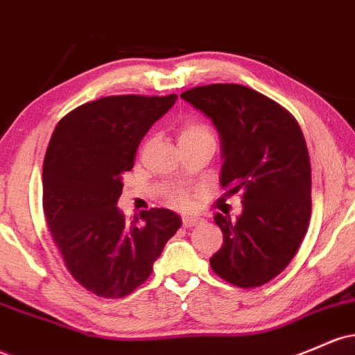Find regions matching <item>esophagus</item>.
Segmentation results:
<instances>
[{
    "instance_id": "1",
    "label": "esophagus",
    "mask_w": 355,
    "mask_h": 355,
    "mask_svg": "<svg viewBox=\"0 0 355 355\" xmlns=\"http://www.w3.org/2000/svg\"><path fill=\"white\" fill-rule=\"evenodd\" d=\"M182 222H184L185 227H193V225L204 224V219L198 216H184L182 217Z\"/></svg>"
}]
</instances>
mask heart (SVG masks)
Masks as SVG:
<instances>
[{
    "label": "heart",
    "instance_id": "obj_1",
    "mask_svg": "<svg viewBox=\"0 0 355 355\" xmlns=\"http://www.w3.org/2000/svg\"><path fill=\"white\" fill-rule=\"evenodd\" d=\"M200 136H212L210 135V130L205 126L204 123L196 119H187L184 124L180 126V131H178V141H187V139H193V138H200ZM168 200L171 204L180 205V207H187L190 205V196L189 193L182 192V190H177L170 196Z\"/></svg>",
    "mask_w": 355,
    "mask_h": 355
}]
</instances>
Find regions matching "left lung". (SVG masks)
<instances>
[{"instance_id":"obj_1","label":"left lung","mask_w":355,"mask_h":355,"mask_svg":"<svg viewBox=\"0 0 355 355\" xmlns=\"http://www.w3.org/2000/svg\"><path fill=\"white\" fill-rule=\"evenodd\" d=\"M180 97L212 119L220 185L243 198L236 220L214 217L224 244L210 266L234 286L264 285L290 264L309 229L311 168L302 130L285 107L246 85H200Z\"/></svg>"}]
</instances>
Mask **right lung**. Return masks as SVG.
Here are the masks:
<instances>
[{"label":"right lung","mask_w":355,"mask_h":355,"mask_svg":"<svg viewBox=\"0 0 355 355\" xmlns=\"http://www.w3.org/2000/svg\"><path fill=\"white\" fill-rule=\"evenodd\" d=\"M177 96H107L58 121L44 159V212L65 266L97 297L123 298L150 278L182 219L145 210L143 224L118 209L123 175L153 123Z\"/></svg>","instance_id":"obj_1"}]
</instances>
